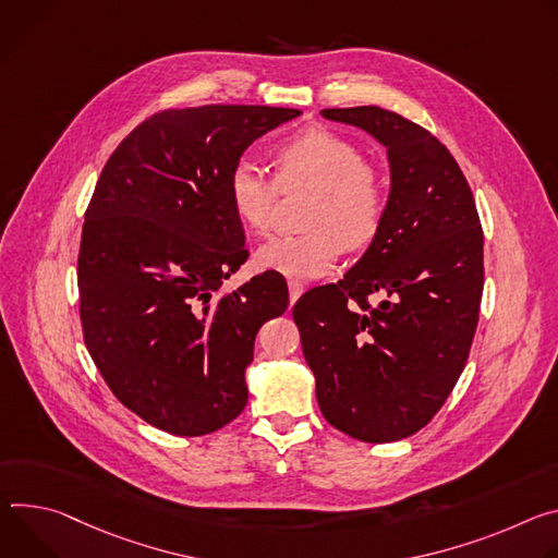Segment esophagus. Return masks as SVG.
<instances>
[{
	"mask_svg": "<svg viewBox=\"0 0 558 558\" xmlns=\"http://www.w3.org/2000/svg\"><path fill=\"white\" fill-rule=\"evenodd\" d=\"M288 292H290V303H294L303 292V283L299 279H288Z\"/></svg>",
	"mask_w": 558,
	"mask_h": 558,
	"instance_id": "esophagus-1",
	"label": "esophagus"
}]
</instances>
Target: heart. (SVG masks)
<instances>
[{
  "instance_id": "obj_1",
  "label": "heart",
  "mask_w": 558,
  "mask_h": 558,
  "mask_svg": "<svg viewBox=\"0 0 558 558\" xmlns=\"http://www.w3.org/2000/svg\"><path fill=\"white\" fill-rule=\"evenodd\" d=\"M275 179L257 163L232 166L226 193L239 223L253 234H268L275 223L279 193L313 191L303 226L307 232L279 236L257 251V266L288 277L317 279L330 272L343 247L350 253L369 245L388 213V179L363 159L350 137L330 129H307L281 144L272 157Z\"/></svg>"
}]
</instances>
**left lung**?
Returning a JSON list of instances; mask_svg holds the SVG:
<instances>
[{
	"label": "left lung",
	"instance_id": "obj_1",
	"mask_svg": "<svg viewBox=\"0 0 558 558\" xmlns=\"http://www.w3.org/2000/svg\"><path fill=\"white\" fill-rule=\"evenodd\" d=\"M388 148L390 199L377 239L337 283L292 307L330 425L390 444L435 416L454 390L478 324L483 230L468 179L418 123L379 108H326ZM369 293H384L373 306Z\"/></svg>",
	"mask_w": 558,
	"mask_h": 558
}]
</instances>
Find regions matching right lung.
<instances>
[{
	"label": "right lung",
	"instance_id": "right-lung-1",
	"mask_svg": "<svg viewBox=\"0 0 558 558\" xmlns=\"http://www.w3.org/2000/svg\"><path fill=\"white\" fill-rule=\"evenodd\" d=\"M301 114L275 106L155 112L106 161L86 208L77 283L84 343L112 395L146 423L202 437L247 403L259 328L288 288L253 277L226 181L243 150Z\"/></svg>",
	"mask_w": 558,
	"mask_h": 558
}]
</instances>
